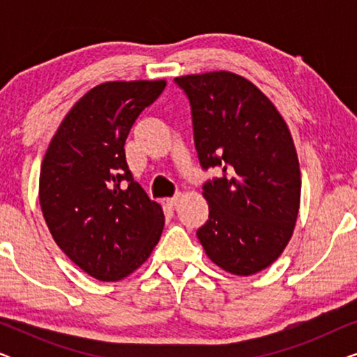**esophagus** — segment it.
<instances>
[{
	"instance_id": "1",
	"label": "esophagus",
	"mask_w": 357,
	"mask_h": 357,
	"mask_svg": "<svg viewBox=\"0 0 357 357\" xmlns=\"http://www.w3.org/2000/svg\"><path fill=\"white\" fill-rule=\"evenodd\" d=\"M180 198H182V195L177 193V195H175V197L165 199V203H167V206H175V204L180 202Z\"/></svg>"
}]
</instances>
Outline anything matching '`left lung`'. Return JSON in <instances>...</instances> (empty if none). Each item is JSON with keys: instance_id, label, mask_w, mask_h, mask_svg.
I'll list each match as a JSON object with an SVG mask.
<instances>
[{"instance_id": "8db88e82", "label": "left lung", "mask_w": 357, "mask_h": 357, "mask_svg": "<svg viewBox=\"0 0 357 357\" xmlns=\"http://www.w3.org/2000/svg\"><path fill=\"white\" fill-rule=\"evenodd\" d=\"M188 96L209 219L197 236L214 265L252 276L275 263L294 232L301 169L284 119L258 87L231 71L175 77Z\"/></svg>"}]
</instances>
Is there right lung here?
<instances>
[{
    "mask_svg": "<svg viewBox=\"0 0 357 357\" xmlns=\"http://www.w3.org/2000/svg\"><path fill=\"white\" fill-rule=\"evenodd\" d=\"M167 81H109L87 91L43 155L38 199L53 241L99 281H120L158 245L164 211L136 183L125 159L135 120Z\"/></svg>",
    "mask_w": 357,
    "mask_h": 357,
    "instance_id": "add662e5",
    "label": "right lung"
}]
</instances>
